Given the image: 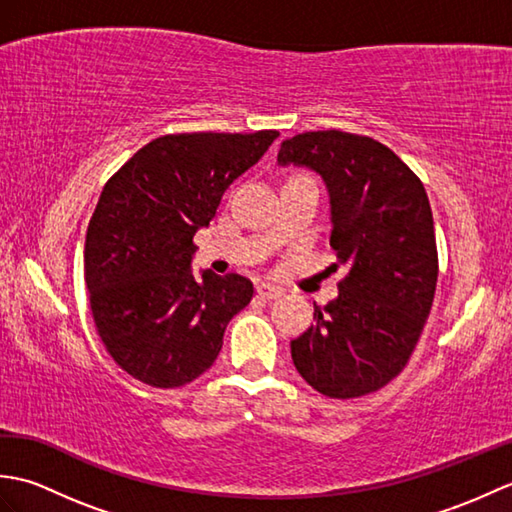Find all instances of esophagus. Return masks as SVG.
Masks as SVG:
<instances>
[{"mask_svg": "<svg viewBox=\"0 0 512 512\" xmlns=\"http://www.w3.org/2000/svg\"><path fill=\"white\" fill-rule=\"evenodd\" d=\"M257 295L262 297L264 301H273V299H279L281 295H284V288H279L275 284H259Z\"/></svg>", "mask_w": 512, "mask_h": 512, "instance_id": "34e87169", "label": "esophagus"}]
</instances>
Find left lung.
<instances>
[{
  "instance_id": "obj_1",
  "label": "left lung",
  "mask_w": 512,
  "mask_h": 512,
  "mask_svg": "<svg viewBox=\"0 0 512 512\" xmlns=\"http://www.w3.org/2000/svg\"><path fill=\"white\" fill-rule=\"evenodd\" d=\"M277 162L319 173L330 198V246L350 273L339 297L314 303V325L290 341L292 363L330 398H358L402 372L438 281L427 191L389 147L328 129L281 143Z\"/></svg>"
}]
</instances>
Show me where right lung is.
I'll return each instance as SVG.
<instances>
[{"label": "right lung", "mask_w": 512, "mask_h": 512, "mask_svg": "<svg viewBox=\"0 0 512 512\" xmlns=\"http://www.w3.org/2000/svg\"><path fill=\"white\" fill-rule=\"evenodd\" d=\"M277 136H160L105 184L85 235V284L105 350L140 383L171 389L204 374L253 299L242 275H193V235Z\"/></svg>", "instance_id": "right-lung-1"}]
</instances>
